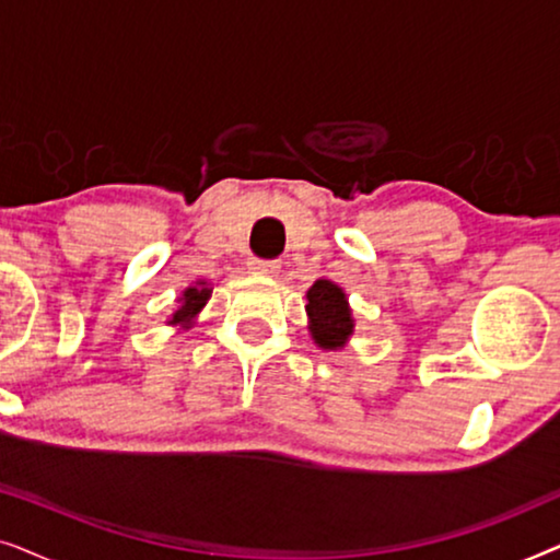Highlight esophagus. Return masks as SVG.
<instances>
[{"instance_id": "obj_1", "label": "esophagus", "mask_w": 560, "mask_h": 560, "mask_svg": "<svg viewBox=\"0 0 560 560\" xmlns=\"http://www.w3.org/2000/svg\"><path fill=\"white\" fill-rule=\"evenodd\" d=\"M249 270L257 275H270L272 278V275L280 272V262H275V259H252Z\"/></svg>"}]
</instances>
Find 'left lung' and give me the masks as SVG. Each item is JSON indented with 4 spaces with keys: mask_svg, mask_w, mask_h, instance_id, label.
<instances>
[{
    "mask_svg": "<svg viewBox=\"0 0 560 560\" xmlns=\"http://www.w3.org/2000/svg\"><path fill=\"white\" fill-rule=\"evenodd\" d=\"M305 298H308L305 311H308L311 316V334L318 347H343L351 328H354L343 290L328 280H316Z\"/></svg>",
    "mask_w": 560,
    "mask_h": 560,
    "instance_id": "8db88e82",
    "label": "left lung"
}]
</instances>
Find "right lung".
Wrapping results in <instances>:
<instances>
[{"label": "right lung", "instance_id": "add662e5", "mask_svg": "<svg viewBox=\"0 0 560 560\" xmlns=\"http://www.w3.org/2000/svg\"><path fill=\"white\" fill-rule=\"evenodd\" d=\"M198 285H201V288H188L186 293H183V298H180V308L173 313L171 324H186V320L194 318L196 313L203 308L206 301H209L211 290L203 288L206 282H198Z\"/></svg>", "mask_w": 560, "mask_h": 560}]
</instances>
